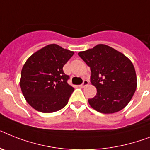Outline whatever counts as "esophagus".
<instances>
[{
	"label": "esophagus",
	"mask_w": 150,
	"mask_h": 150,
	"mask_svg": "<svg viewBox=\"0 0 150 150\" xmlns=\"http://www.w3.org/2000/svg\"><path fill=\"white\" fill-rule=\"evenodd\" d=\"M88 84H89V81H88V80H84L83 83L81 84V85H80V87H82V88H83V87H85V86H87Z\"/></svg>",
	"instance_id": "1"
}]
</instances>
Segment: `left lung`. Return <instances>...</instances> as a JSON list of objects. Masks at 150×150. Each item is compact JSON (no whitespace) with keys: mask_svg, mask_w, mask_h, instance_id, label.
I'll use <instances>...</instances> for the list:
<instances>
[{"mask_svg":"<svg viewBox=\"0 0 150 150\" xmlns=\"http://www.w3.org/2000/svg\"><path fill=\"white\" fill-rule=\"evenodd\" d=\"M78 55L90 67V81L96 88V96L89 99L95 110L114 113L126 107L137 86L136 70L123 54L105 44L80 51Z\"/></svg>","mask_w":150,"mask_h":150,"instance_id":"1","label":"left lung"}]
</instances>
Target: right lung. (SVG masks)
Listing matches in <instances>:
<instances>
[{"label": "right lung", "mask_w": 150, "mask_h": 150, "mask_svg": "<svg viewBox=\"0 0 150 150\" xmlns=\"http://www.w3.org/2000/svg\"><path fill=\"white\" fill-rule=\"evenodd\" d=\"M74 52L49 44L28 58L21 74L20 86L26 101L36 110L54 112L67 104L74 90L63 67Z\"/></svg>", "instance_id": "1"}]
</instances>
